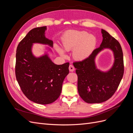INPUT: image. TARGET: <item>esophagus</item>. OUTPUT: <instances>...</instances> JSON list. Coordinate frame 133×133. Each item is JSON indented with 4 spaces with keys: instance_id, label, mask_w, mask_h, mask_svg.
<instances>
[{
    "instance_id": "obj_1",
    "label": "esophagus",
    "mask_w": 133,
    "mask_h": 133,
    "mask_svg": "<svg viewBox=\"0 0 133 133\" xmlns=\"http://www.w3.org/2000/svg\"><path fill=\"white\" fill-rule=\"evenodd\" d=\"M69 71H70L73 72V71H74V70H75V68H74V66L73 65H71H71H69Z\"/></svg>"
}]
</instances>
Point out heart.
I'll return each mask as SVG.
<instances>
[{
	"label": "heart",
	"mask_w": 133,
	"mask_h": 133,
	"mask_svg": "<svg viewBox=\"0 0 133 133\" xmlns=\"http://www.w3.org/2000/svg\"><path fill=\"white\" fill-rule=\"evenodd\" d=\"M63 44L64 49L66 51L74 49V58L82 60L88 58L91 54L96 46V38L94 35H89L86 31H70L64 36ZM57 50L60 55L65 57L63 50L58 47Z\"/></svg>",
	"instance_id": "1"
}]
</instances>
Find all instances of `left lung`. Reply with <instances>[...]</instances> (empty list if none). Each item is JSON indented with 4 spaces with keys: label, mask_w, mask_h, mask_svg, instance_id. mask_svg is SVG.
I'll return each mask as SVG.
<instances>
[{
    "label": "left lung",
    "mask_w": 133,
    "mask_h": 133,
    "mask_svg": "<svg viewBox=\"0 0 133 133\" xmlns=\"http://www.w3.org/2000/svg\"><path fill=\"white\" fill-rule=\"evenodd\" d=\"M103 41L88 58L73 63L78 75V90L80 97L88 103L107 101L117 90L124 74L123 54L119 42L107 31L102 29ZM104 49L114 51L115 63L109 70L104 72L96 67L95 58Z\"/></svg>",
    "instance_id": "8db88e82"
}]
</instances>
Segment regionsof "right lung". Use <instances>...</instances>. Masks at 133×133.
Wrapping results in <instances>:
<instances>
[{
  "instance_id": "right-lung-1",
  "label": "right lung",
  "mask_w": 133,
  "mask_h": 133,
  "mask_svg": "<svg viewBox=\"0 0 133 133\" xmlns=\"http://www.w3.org/2000/svg\"><path fill=\"white\" fill-rule=\"evenodd\" d=\"M46 30V26L31 29L19 43L16 52L15 75L19 85L28 99L39 104L52 103L59 97L69 72V63L57 65L48 54L36 58L32 53L34 43L53 47V41L45 36Z\"/></svg>"
}]
</instances>
